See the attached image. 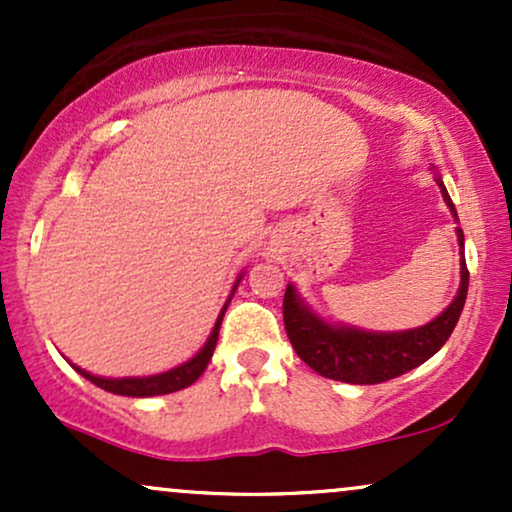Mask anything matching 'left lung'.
<instances>
[{
    "mask_svg": "<svg viewBox=\"0 0 512 512\" xmlns=\"http://www.w3.org/2000/svg\"><path fill=\"white\" fill-rule=\"evenodd\" d=\"M443 192L445 202L457 219L455 204L445 190V185L436 180ZM457 240L464 248L462 228H457ZM469 272L467 262L462 257V284L457 291L455 301L445 308L443 315L419 330L409 332H361L351 327H334L320 320L315 313L301 303L293 286L284 293V325L289 334L291 346L296 354L308 363L315 373L325 375L330 380H342L351 385H375L385 380L397 378L407 370L421 366L436 351L448 342V337L455 330L457 320L467 301Z\"/></svg>",
    "mask_w": 512,
    "mask_h": 512,
    "instance_id": "left-lung-1",
    "label": "left lung"
}]
</instances>
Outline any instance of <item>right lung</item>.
Instances as JSON below:
<instances>
[{
    "label": "right lung",
    "instance_id": "right-lung-1",
    "mask_svg": "<svg viewBox=\"0 0 512 512\" xmlns=\"http://www.w3.org/2000/svg\"><path fill=\"white\" fill-rule=\"evenodd\" d=\"M238 281H236V286H238ZM236 286H233V291H236ZM228 301H231V298H228ZM226 308H228V303L223 305L219 320H216V325H214V332H211L207 344L202 346V351H199L195 358H190L187 363H182V366L168 370V373L149 375V378H98V375H91V373H86V370L74 366L76 373L84 375V378L91 380L93 385L113 392V395H125V397H154V395H168V392L182 390V387L195 383L199 375L204 373L207 363L211 361V354H214V349H216V339H219L221 320H223V313H226Z\"/></svg>",
    "mask_w": 512,
    "mask_h": 512
}]
</instances>
